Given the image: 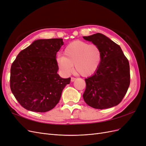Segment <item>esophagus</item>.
Returning a JSON list of instances; mask_svg holds the SVG:
<instances>
[{"mask_svg":"<svg viewBox=\"0 0 146 146\" xmlns=\"http://www.w3.org/2000/svg\"><path fill=\"white\" fill-rule=\"evenodd\" d=\"M76 80V78H74V77H71V78H70V81H71L72 82H74Z\"/></svg>","mask_w":146,"mask_h":146,"instance_id":"obj_1","label":"esophagus"}]
</instances>
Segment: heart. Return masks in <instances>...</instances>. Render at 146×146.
Here are the masks:
<instances>
[{
	"label": "heart",
	"instance_id": "heart-1",
	"mask_svg": "<svg viewBox=\"0 0 146 146\" xmlns=\"http://www.w3.org/2000/svg\"><path fill=\"white\" fill-rule=\"evenodd\" d=\"M64 56L56 58L59 69L63 73L69 74L74 68L83 77L90 76L98 69L102 60L99 47L86 42L75 41L64 48Z\"/></svg>",
	"mask_w": 146,
	"mask_h": 146
}]
</instances>
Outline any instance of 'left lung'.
Wrapping results in <instances>:
<instances>
[{
  "label": "left lung",
  "instance_id": "8db88e82",
  "mask_svg": "<svg viewBox=\"0 0 146 146\" xmlns=\"http://www.w3.org/2000/svg\"><path fill=\"white\" fill-rule=\"evenodd\" d=\"M83 38L98 46L102 54L98 69L85 79L86 87L83 94L84 100L96 109L117 105L130 85L129 61L121 47L105 35L98 33Z\"/></svg>",
  "mask_w": 146,
  "mask_h": 146
}]
</instances>
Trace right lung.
<instances>
[{"label": "right lung", "mask_w": 146, "mask_h": 146, "mask_svg": "<svg viewBox=\"0 0 146 146\" xmlns=\"http://www.w3.org/2000/svg\"><path fill=\"white\" fill-rule=\"evenodd\" d=\"M64 44L63 39H38L19 52L10 70V88L26 110L46 112L59 102L70 78L57 73L56 55Z\"/></svg>", "instance_id": "1"}]
</instances>
